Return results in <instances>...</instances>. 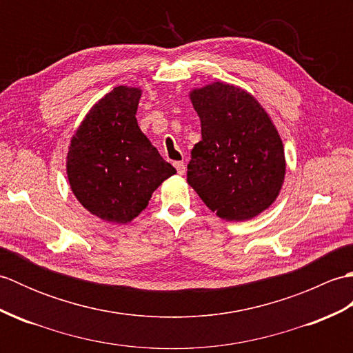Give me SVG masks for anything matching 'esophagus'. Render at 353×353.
Instances as JSON below:
<instances>
[{"label": "esophagus", "instance_id": "1", "mask_svg": "<svg viewBox=\"0 0 353 353\" xmlns=\"http://www.w3.org/2000/svg\"><path fill=\"white\" fill-rule=\"evenodd\" d=\"M174 167H176V170H177L179 174H181V176H183V174H185L186 167H185V163H183V162H174Z\"/></svg>", "mask_w": 353, "mask_h": 353}]
</instances>
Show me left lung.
Listing matches in <instances>:
<instances>
[{"label": "left lung", "mask_w": 353, "mask_h": 353, "mask_svg": "<svg viewBox=\"0 0 353 353\" xmlns=\"http://www.w3.org/2000/svg\"><path fill=\"white\" fill-rule=\"evenodd\" d=\"M201 141L191 150L188 183L212 212L244 221L276 200L285 176L279 133L244 89L216 83L191 92Z\"/></svg>", "instance_id": "8db88e82"}]
</instances>
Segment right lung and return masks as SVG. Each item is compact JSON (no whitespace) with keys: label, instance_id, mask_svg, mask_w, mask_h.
I'll return each instance as SVG.
<instances>
[{"label":"right lung","instance_id":"1","mask_svg":"<svg viewBox=\"0 0 353 353\" xmlns=\"http://www.w3.org/2000/svg\"><path fill=\"white\" fill-rule=\"evenodd\" d=\"M139 99L137 88H114L71 139L66 162L71 190L89 212L108 223L133 220L176 172L138 127Z\"/></svg>","mask_w":353,"mask_h":353}]
</instances>
